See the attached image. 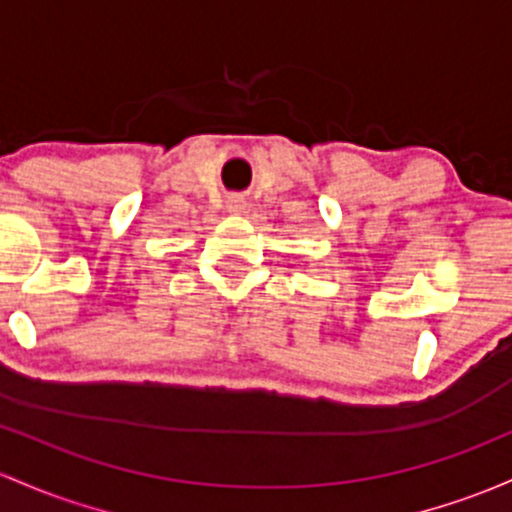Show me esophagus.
<instances>
[{
	"label": "esophagus",
	"instance_id": "34e87169",
	"mask_svg": "<svg viewBox=\"0 0 512 512\" xmlns=\"http://www.w3.org/2000/svg\"><path fill=\"white\" fill-rule=\"evenodd\" d=\"M228 211L230 213H245L247 211V201L240 194H230L228 196Z\"/></svg>",
	"mask_w": 512,
	"mask_h": 512
}]
</instances>
